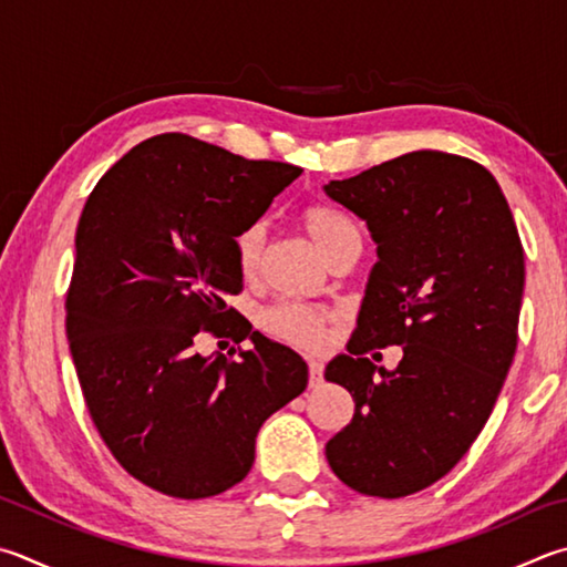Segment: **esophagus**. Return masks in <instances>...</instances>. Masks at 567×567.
Wrapping results in <instances>:
<instances>
[{
	"label": "esophagus",
	"mask_w": 567,
	"mask_h": 567,
	"mask_svg": "<svg viewBox=\"0 0 567 567\" xmlns=\"http://www.w3.org/2000/svg\"><path fill=\"white\" fill-rule=\"evenodd\" d=\"M307 367H310V386H319L322 384V374H324V364L319 359L310 357L307 359Z\"/></svg>",
	"instance_id": "esophagus-1"
}]
</instances>
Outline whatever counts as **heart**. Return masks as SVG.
Returning a JSON list of instances; mask_svg holds the SVG:
<instances>
[{
	"label": "heart",
	"instance_id": "1",
	"mask_svg": "<svg viewBox=\"0 0 567 567\" xmlns=\"http://www.w3.org/2000/svg\"><path fill=\"white\" fill-rule=\"evenodd\" d=\"M300 225L307 238L315 243V248L322 252L327 260L344 248L347 243L359 240L357 225L347 218L342 210L332 208L324 203H312L300 213ZM235 262H238L240 277L248 285L260 280L262 262H265V230L262 225H248L233 240ZM327 310L305 305H277L262 315L265 332L282 339L297 347H317L324 339V327L329 322Z\"/></svg>",
	"mask_w": 567,
	"mask_h": 567
}]
</instances>
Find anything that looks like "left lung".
I'll return each mask as SVG.
<instances>
[{
  "label": "left lung",
  "mask_w": 567,
  "mask_h": 567,
  "mask_svg": "<svg viewBox=\"0 0 567 567\" xmlns=\"http://www.w3.org/2000/svg\"><path fill=\"white\" fill-rule=\"evenodd\" d=\"M324 193L367 223L379 255L347 354L324 369L354 399L327 461L364 496H411L463 458L506 382L523 245L496 178L454 153H404ZM389 343L405 352L391 373L365 357Z\"/></svg>",
  "instance_id": "8db88e82"
}]
</instances>
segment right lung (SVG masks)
Wrapping results in <instances>:
<instances>
[{
    "label": "right lung",
    "mask_w": 567,
    "mask_h": 567,
    "mask_svg": "<svg viewBox=\"0 0 567 567\" xmlns=\"http://www.w3.org/2000/svg\"><path fill=\"white\" fill-rule=\"evenodd\" d=\"M300 173L163 133L89 195L66 295L69 349L101 439L153 491L195 501L233 488L252 468L265 419L307 386L305 359L225 305L243 292L235 235ZM198 331L250 338L254 349L203 358Z\"/></svg>",
    "instance_id": "obj_1"
}]
</instances>
